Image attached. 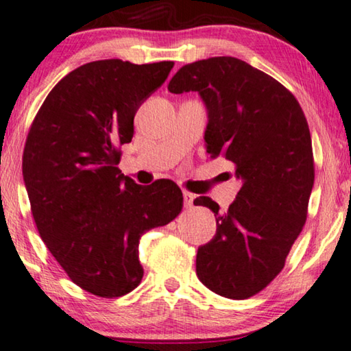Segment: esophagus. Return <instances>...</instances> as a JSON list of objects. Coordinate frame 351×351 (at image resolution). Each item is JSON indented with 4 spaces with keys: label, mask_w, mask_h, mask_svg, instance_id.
I'll use <instances>...</instances> for the list:
<instances>
[{
    "label": "esophagus",
    "mask_w": 351,
    "mask_h": 351,
    "mask_svg": "<svg viewBox=\"0 0 351 351\" xmlns=\"http://www.w3.org/2000/svg\"><path fill=\"white\" fill-rule=\"evenodd\" d=\"M193 201H195V195L190 191H184V206L186 207V209H191Z\"/></svg>",
    "instance_id": "esophagus-1"
}]
</instances>
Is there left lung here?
<instances>
[{"label": "left lung", "instance_id": "obj_1", "mask_svg": "<svg viewBox=\"0 0 351 351\" xmlns=\"http://www.w3.org/2000/svg\"><path fill=\"white\" fill-rule=\"evenodd\" d=\"M171 93L197 91L207 109V154L236 165L242 180L226 212L210 197L217 232L197 248V278L220 296H255L278 276L307 218L315 167L312 139L293 93L234 57L182 66Z\"/></svg>", "mask_w": 351, "mask_h": 351}]
</instances>
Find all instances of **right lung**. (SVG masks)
Wrapping results in <instances>:
<instances>
[{"label":"right lung","mask_w":351,"mask_h":351,"mask_svg":"<svg viewBox=\"0 0 351 351\" xmlns=\"http://www.w3.org/2000/svg\"><path fill=\"white\" fill-rule=\"evenodd\" d=\"M172 66L117 58L79 66L47 95L25 142L23 180L39 236L95 296L119 298L139 285L141 236L184 206L172 180L138 185L117 167L136 112Z\"/></svg>","instance_id":"right-lung-1"}]
</instances>
